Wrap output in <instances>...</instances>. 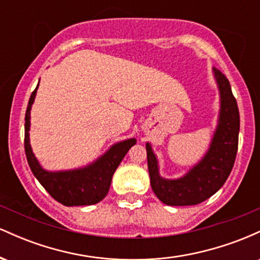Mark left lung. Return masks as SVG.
I'll list each match as a JSON object with an SVG mask.
<instances>
[{
	"label": "left lung",
	"instance_id": "1",
	"mask_svg": "<svg viewBox=\"0 0 260 260\" xmlns=\"http://www.w3.org/2000/svg\"><path fill=\"white\" fill-rule=\"evenodd\" d=\"M219 90L217 123L208 150L183 176L165 178L160 175L159 160L150 143L145 144L150 184L155 196L172 207L196 205L207 201L223 186L234 168L240 133V112L229 79L213 68Z\"/></svg>",
	"mask_w": 260,
	"mask_h": 260
}]
</instances>
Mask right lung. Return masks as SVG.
<instances>
[{
    "mask_svg": "<svg viewBox=\"0 0 260 260\" xmlns=\"http://www.w3.org/2000/svg\"><path fill=\"white\" fill-rule=\"evenodd\" d=\"M40 82V80H39ZM39 84L31 92L25 112L24 148L31 172L53 199L66 207L96 204L105 198L111 186L112 176L131 148L137 143L129 138L115 143L98 159L82 168L49 171L44 169L32 153L30 145V111Z\"/></svg>",
    "mask_w": 260,
    "mask_h": 260,
    "instance_id": "add662e5",
    "label": "right lung"
}]
</instances>
